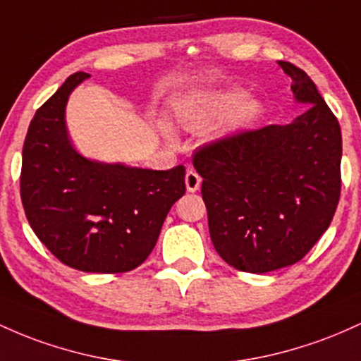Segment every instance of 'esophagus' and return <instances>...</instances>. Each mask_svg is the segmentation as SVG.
Masks as SVG:
<instances>
[{"label": "esophagus", "instance_id": "34e87169", "mask_svg": "<svg viewBox=\"0 0 361 361\" xmlns=\"http://www.w3.org/2000/svg\"><path fill=\"white\" fill-rule=\"evenodd\" d=\"M201 185V177L197 176L194 170H188L185 172V188H188L189 192H196Z\"/></svg>", "mask_w": 361, "mask_h": 361}]
</instances>
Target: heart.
<instances>
[{
  "instance_id": "heart-1",
  "label": "heart",
  "mask_w": 361,
  "mask_h": 361,
  "mask_svg": "<svg viewBox=\"0 0 361 361\" xmlns=\"http://www.w3.org/2000/svg\"><path fill=\"white\" fill-rule=\"evenodd\" d=\"M262 114L261 100L252 95H245L242 88H221L184 97L172 107V116L182 129L197 133L212 126L214 140H225L245 131ZM160 135L167 141L173 140L172 129L165 123H159Z\"/></svg>"
}]
</instances>
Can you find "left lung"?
I'll list each match as a JSON object with an SVG mask.
<instances>
[{
  "label": "left lung",
  "mask_w": 361,
  "mask_h": 361,
  "mask_svg": "<svg viewBox=\"0 0 361 361\" xmlns=\"http://www.w3.org/2000/svg\"><path fill=\"white\" fill-rule=\"evenodd\" d=\"M290 124L238 133L192 157L212 242L235 269L269 273L305 256L329 228L341 192V128L305 71L286 61Z\"/></svg>",
  "instance_id": "1"
}]
</instances>
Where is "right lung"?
<instances>
[{"label": "right lung", "mask_w": 361, "mask_h": 361, "mask_svg": "<svg viewBox=\"0 0 361 361\" xmlns=\"http://www.w3.org/2000/svg\"><path fill=\"white\" fill-rule=\"evenodd\" d=\"M87 73L68 76L35 112L22 152L20 194L34 233L70 268L126 273L155 247L165 216L185 192L184 165L169 170L83 157L66 126L68 99Z\"/></svg>", "instance_id": "add662e5"}]
</instances>
